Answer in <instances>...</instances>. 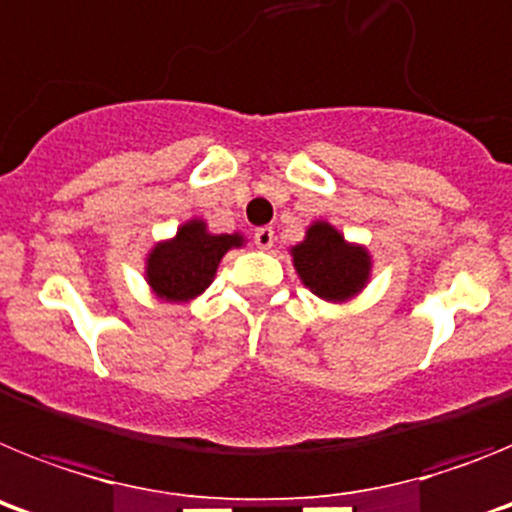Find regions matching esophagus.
I'll return each instance as SVG.
<instances>
[{"mask_svg": "<svg viewBox=\"0 0 512 512\" xmlns=\"http://www.w3.org/2000/svg\"><path fill=\"white\" fill-rule=\"evenodd\" d=\"M253 241H256V246L259 248L269 251V248L274 246V241H277V235H274V230L271 228H259L256 233H253Z\"/></svg>", "mask_w": 512, "mask_h": 512, "instance_id": "esophagus-1", "label": "esophagus"}]
</instances>
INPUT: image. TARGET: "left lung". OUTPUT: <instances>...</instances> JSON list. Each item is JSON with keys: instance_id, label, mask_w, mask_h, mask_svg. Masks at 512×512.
<instances>
[{"instance_id": "obj_1", "label": "left lung", "mask_w": 512, "mask_h": 512, "mask_svg": "<svg viewBox=\"0 0 512 512\" xmlns=\"http://www.w3.org/2000/svg\"><path fill=\"white\" fill-rule=\"evenodd\" d=\"M300 282L325 302H348L372 277V256L325 220L312 223L305 241L289 248Z\"/></svg>"}]
</instances>
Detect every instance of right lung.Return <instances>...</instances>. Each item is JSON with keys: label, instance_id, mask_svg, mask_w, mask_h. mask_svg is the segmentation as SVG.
<instances>
[{"label": "right lung", "instance_id": "add662e5", "mask_svg": "<svg viewBox=\"0 0 512 512\" xmlns=\"http://www.w3.org/2000/svg\"><path fill=\"white\" fill-rule=\"evenodd\" d=\"M246 243L241 233H210L205 220L192 217L174 238L158 241L146 256V282L164 302H192L212 284L230 248Z\"/></svg>", "mask_w": 512, "mask_h": 512}]
</instances>
